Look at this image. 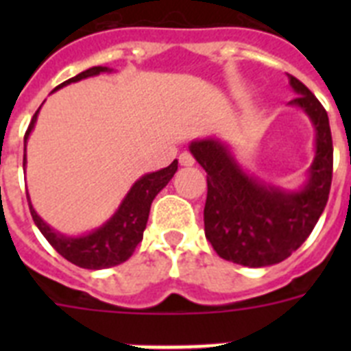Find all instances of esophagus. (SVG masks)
Segmentation results:
<instances>
[{
	"instance_id": "obj_1",
	"label": "esophagus",
	"mask_w": 351,
	"mask_h": 351,
	"mask_svg": "<svg viewBox=\"0 0 351 351\" xmlns=\"http://www.w3.org/2000/svg\"><path fill=\"white\" fill-rule=\"evenodd\" d=\"M179 163H181L182 167H191L195 165V158L191 156L190 153H181V156H179Z\"/></svg>"
}]
</instances>
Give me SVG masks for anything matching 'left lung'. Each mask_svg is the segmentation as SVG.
<instances>
[{"instance_id":"obj_1","label":"left lung","mask_w":351,"mask_h":351,"mask_svg":"<svg viewBox=\"0 0 351 351\" xmlns=\"http://www.w3.org/2000/svg\"><path fill=\"white\" fill-rule=\"evenodd\" d=\"M288 82L297 95L288 105L302 110L315 130V158L300 188L287 190L251 173L223 138L190 142V153L207 172L206 237L221 258L244 267H267L288 258L309 237L330 191L328 116L299 79L288 75Z\"/></svg>"}]
</instances>
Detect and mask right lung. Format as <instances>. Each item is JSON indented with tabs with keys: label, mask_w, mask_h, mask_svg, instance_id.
<instances>
[{
	"label": "right lung",
	"mask_w": 351,
	"mask_h": 351,
	"mask_svg": "<svg viewBox=\"0 0 351 351\" xmlns=\"http://www.w3.org/2000/svg\"><path fill=\"white\" fill-rule=\"evenodd\" d=\"M114 68L108 66H91L88 70L80 71L79 75L71 77V79L64 80L60 84L54 91L64 88L71 82H79L82 79H89V77H96L100 73H110ZM52 91V93H54ZM42 108V107H40ZM40 108L35 112L33 119H31L27 132L24 135V161L23 167L26 169V144L29 138L31 132L35 128L36 119H38ZM178 172V160H173L169 167L165 169L156 170V172L144 173L142 178L133 182L128 193L121 200L119 207L116 213L98 228L91 232L80 235H68L61 234L60 230H56L49 225L47 221H43L35 210L31 198L27 195V202H29V213L33 216V221L38 226V230L42 232L43 237L47 239L51 246L54 247L61 256L68 260V262L75 263L82 269H91V271H100V269L114 267L119 263L126 262L130 256L133 255V251L137 247L144 237L145 225H147L149 210H151V204L156 198L163 188L170 182L173 178V173Z\"/></svg>",
	"instance_id": "add662e5"
}]
</instances>
